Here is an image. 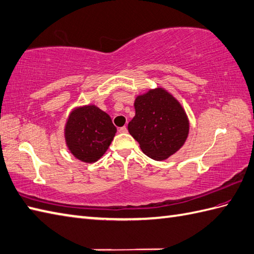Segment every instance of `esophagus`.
Returning <instances> with one entry per match:
<instances>
[{
  "label": "esophagus",
  "mask_w": 254,
  "mask_h": 254,
  "mask_svg": "<svg viewBox=\"0 0 254 254\" xmlns=\"http://www.w3.org/2000/svg\"><path fill=\"white\" fill-rule=\"evenodd\" d=\"M118 131H120L121 133H126L127 132V128L124 126V127H121L120 129H118Z\"/></svg>",
  "instance_id": "1"
}]
</instances>
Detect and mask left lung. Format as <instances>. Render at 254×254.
I'll use <instances>...</instances> for the list:
<instances>
[{
	"label": "left lung",
	"mask_w": 254,
	"mask_h": 254,
	"mask_svg": "<svg viewBox=\"0 0 254 254\" xmlns=\"http://www.w3.org/2000/svg\"><path fill=\"white\" fill-rule=\"evenodd\" d=\"M136 115L128 131L137 140L143 153L163 161L182 148L188 138L190 123L183 105L166 89L157 87L137 95Z\"/></svg>",
	"instance_id": "left-lung-1"
}]
</instances>
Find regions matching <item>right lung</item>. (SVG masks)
<instances>
[{
	"label": "right lung",
	"mask_w": 254,
	"mask_h": 254,
	"mask_svg": "<svg viewBox=\"0 0 254 254\" xmlns=\"http://www.w3.org/2000/svg\"><path fill=\"white\" fill-rule=\"evenodd\" d=\"M117 131L108 113L94 104L77 106L65 124L67 148L77 160L94 163L108 151Z\"/></svg>",
	"instance_id": "add662e5"
}]
</instances>
